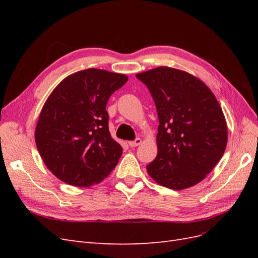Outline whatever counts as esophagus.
Returning <instances> with one entry per match:
<instances>
[{
	"mask_svg": "<svg viewBox=\"0 0 258 258\" xmlns=\"http://www.w3.org/2000/svg\"><path fill=\"white\" fill-rule=\"evenodd\" d=\"M141 142H142V140L140 139V138H137V139L135 140V141H130V142H129V146H130V147H136V146L141 144Z\"/></svg>",
	"mask_w": 258,
	"mask_h": 258,
	"instance_id": "esophagus-1",
	"label": "esophagus"
}]
</instances>
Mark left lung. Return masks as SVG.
<instances>
[{
	"instance_id": "1",
	"label": "left lung",
	"mask_w": 258,
	"mask_h": 258,
	"mask_svg": "<svg viewBox=\"0 0 258 258\" xmlns=\"http://www.w3.org/2000/svg\"><path fill=\"white\" fill-rule=\"evenodd\" d=\"M146 85L158 114L156 158L146 166L159 185L181 190L206 178L223 157L227 123L208 86L194 75L158 67L136 75Z\"/></svg>"
}]
</instances>
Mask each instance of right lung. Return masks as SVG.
Segmentation results:
<instances>
[{"instance_id":"1","label":"right lung","mask_w":258,"mask_h":258,"mask_svg":"<svg viewBox=\"0 0 258 258\" xmlns=\"http://www.w3.org/2000/svg\"><path fill=\"white\" fill-rule=\"evenodd\" d=\"M124 74L87 69L69 75L52 90L35 128V143L50 172L72 186L102 182L122 147L108 131L106 103L126 84Z\"/></svg>"}]
</instances>
